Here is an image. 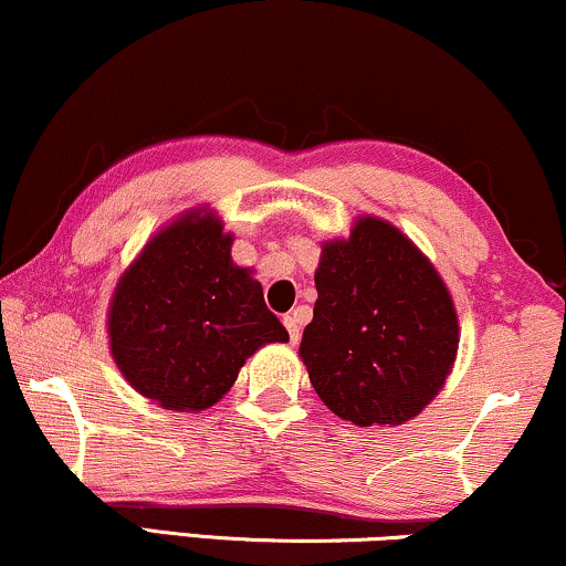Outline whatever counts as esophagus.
Listing matches in <instances>:
<instances>
[{"label": "esophagus", "mask_w": 566, "mask_h": 566, "mask_svg": "<svg viewBox=\"0 0 566 566\" xmlns=\"http://www.w3.org/2000/svg\"><path fill=\"white\" fill-rule=\"evenodd\" d=\"M282 321H284V326H287V332H290V342H292V345H297V342H300V311L287 313V316H284Z\"/></svg>", "instance_id": "1"}]
</instances>
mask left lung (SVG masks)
Segmentation results:
<instances>
[{
	"label": "left lung",
	"mask_w": 566,
	"mask_h": 566,
	"mask_svg": "<svg viewBox=\"0 0 566 566\" xmlns=\"http://www.w3.org/2000/svg\"><path fill=\"white\" fill-rule=\"evenodd\" d=\"M316 290L300 342L316 395L360 428L412 420L441 391L460 345L433 263L395 224L360 217L347 240L324 242Z\"/></svg>",
	"instance_id": "left-lung-1"
}]
</instances>
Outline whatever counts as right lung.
Returning a JSON list of instances; mask_svg holds the SVG:
<instances>
[{
	"instance_id": "right-lung-1",
	"label": "right lung",
	"mask_w": 566,
	"mask_h": 566,
	"mask_svg": "<svg viewBox=\"0 0 566 566\" xmlns=\"http://www.w3.org/2000/svg\"><path fill=\"white\" fill-rule=\"evenodd\" d=\"M232 240L217 213L192 209L156 232L114 287V363L164 410L217 405L255 349L290 339L253 271L232 261Z\"/></svg>"
}]
</instances>
